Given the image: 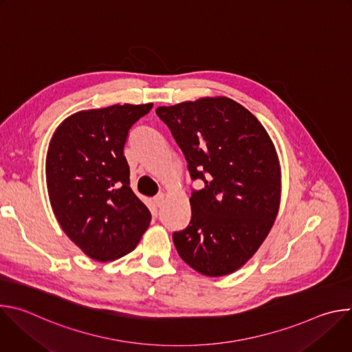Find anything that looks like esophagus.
Returning a JSON list of instances; mask_svg holds the SVG:
<instances>
[{"mask_svg": "<svg viewBox=\"0 0 352 352\" xmlns=\"http://www.w3.org/2000/svg\"><path fill=\"white\" fill-rule=\"evenodd\" d=\"M153 202H155V205H156L157 208H160V206L164 204V195H163V193L156 195V196L153 197Z\"/></svg>", "mask_w": 352, "mask_h": 352, "instance_id": "34e87169", "label": "esophagus"}]
</instances>
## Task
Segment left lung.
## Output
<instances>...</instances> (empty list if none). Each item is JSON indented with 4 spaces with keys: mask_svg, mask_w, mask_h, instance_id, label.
<instances>
[{
    "mask_svg": "<svg viewBox=\"0 0 352 352\" xmlns=\"http://www.w3.org/2000/svg\"><path fill=\"white\" fill-rule=\"evenodd\" d=\"M182 150L192 189L190 221L173 232L181 259L220 277L239 269L269 234L280 202L274 144L258 118L227 97L156 109Z\"/></svg>",
    "mask_w": 352,
    "mask_h": 352,
    "instance_id": "obj_1",
    "label": "left lung"
}]
</instances>
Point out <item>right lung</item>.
I'll use <instances>...</instances> for the list:
<instances>
[{
	"label": "right lung",
	"instance_id": "1",
	"mask_svg": "<svg viewBox=\"0 0 352 352\" xmlns=\"http://www.w3.org/2000/svg\"><path fill=\"white\" fill-rule=\"evenodd\" d=\"M153 104H116L67 118L48 147L50 202L64 232L94 261L118 259L148 227V209L129 186L124 147Z\"/></svg>",
	"mask_w": 352,
	"mask_h": 352
}]
</instances>
